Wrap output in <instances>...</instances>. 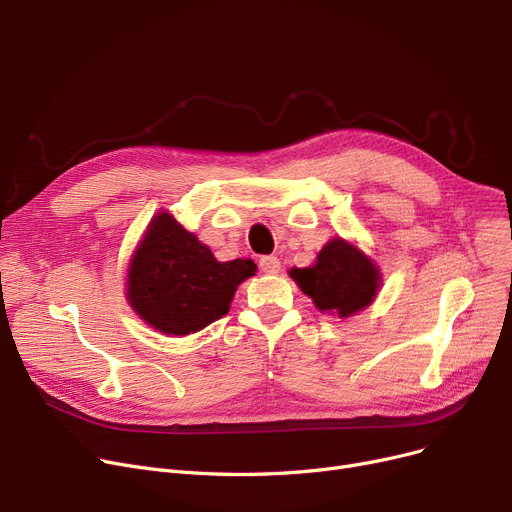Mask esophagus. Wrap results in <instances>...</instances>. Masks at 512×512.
I'll list each match as a JSON object with an SVG mask.
<instances>
[{
    "label": "esophagus",
    "instance_id": "34e87169",
    "mask_svg": "<svg viewBox=\"0 0 512 512\" xmlns=\"http://www.w3.org/2000/svg\"><path fill=\"white\" fill-rule=\"evenodd\" d=\"M259 267L263 274H278L280 272V259L274 255H267L259 259Z\"/></svg>",
    "mask_w": 512,
    "mask_h": 512
}]
</instances>
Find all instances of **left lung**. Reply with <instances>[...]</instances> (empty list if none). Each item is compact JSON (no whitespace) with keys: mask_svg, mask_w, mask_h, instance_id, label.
<instances>
[{"mask_svg":"<svg viewBox=\"0 0 512 512\" xmlns=\"http://www.w3.org/2000/svg\"><path fill=\"white\" fill-rule=\"evenodd\" d=\"M288 276L328 315L353 317L367 309L382 286L375 261L351 240L330 238L309 267H292Z\"/></svg>","mask_w":512,"mask_h":512,"instance_id":"8db88e82","label":"left lung"}]
</instances>
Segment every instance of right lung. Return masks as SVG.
I'll return each instance as SVG.
<instances>
[{
	"label": "right lung",
	"instance_id": "obj_1",
	"mask_svg": "<svg viewBox=\"0 0 512 512\" xmlns=\"http://www.w3.org/2000/svg\"><path fill=\"white\" fill-rule=\"evenodd\" d=\"M255 272L253 259L218 261L174 215L157 211L130 255L126 301L161 334H195L230 311L236 288Z\"/></svg>",
	"mask_w": 512,
	"mask_h": 512
}]
</instances>
